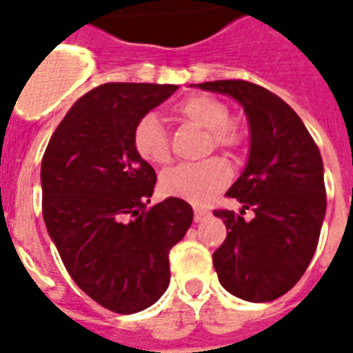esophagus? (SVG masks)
I'll return each mask as SVG.
<instances>
[{
    "label": "esophagus",
    "instance_id": "obj_1",
    "mask_svg": "<svg viewBox=\"0 0 353 353\" xmlns=\"http://www.w3.org/2000/svg\"><path fill=\"white\" fill-rule=\"evenodd\" d=\"M209 212L207 210H201V209H194V223H201L205 221Z\"/></svg>",
    "mask_w": 353,
    "mask_h": 353
}]
</instances>
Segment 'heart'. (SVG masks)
<instances>
[{
	"label": "heart",
	"instance_id": "heart-1",
	"mask_svg": "<svg viewBox=\"0 0 353 353\" xmlns=\"http://www.w3.org/2000/svg\"><path fill=\"white\" fill-rule=\"evenodd\" d=\"M176 112L194 125L209 130V148H221L234 152L243 143L241 132L228 121L230 110L221 99L209 94L189 96L176 105ZM132 144L135 153L150 164L162 165L170 162V139L164 123L157 114L150 112L135 123ZM232 171L219 157L201 162L182 164L165 171L161 176V189L168 196L203 205L230 182Z\"/></svg>",
	"mask_w": 353,
	"mask_h": 353
}]
</instances>
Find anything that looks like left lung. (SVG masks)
<instances>
[{"label":"left lung","instance_id":"obj_1","mask_svg":"<svg viewBox=\"0 0 353 353\" xmlns=\"http://www.w3.org/2000/svg\"><path fill=\"white\" fill-rule=\"evenodd\" d=\"M230 96L250 128L245 170L227 196L254 210L246 222L232 210H214L227 239L212 255L221 285L246 302H271L302 279L320 239L327 194L320 150L284 99L245 80L198 83Z\"/></svg>","mask_w":353,"mask_h":353}]
</instances>
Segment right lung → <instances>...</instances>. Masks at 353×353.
<instances>
[{"label": "right lung", "instance_id": "right-lung-1", "mask_svg": "<svg viewBox=\"0 0 353 353\" xmlns=\"http://www.w3.org/2000/svg\"><path fill=\"white\" fill-rule=\"evenodd\" d=\"M176 85L103 83L78 99L42 157V216L71 279L119 314L144 311L170 285V250L189 230L180 198L148 207L157 174L134 150L135 123Z\"/></svg>", "mask_w": 353, "mask_h": 353}]
</instances>
